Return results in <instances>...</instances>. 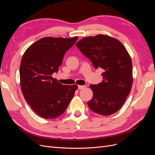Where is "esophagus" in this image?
<instances>
[{"label":"esophagus","mask_w":155,"mask_h":155,"mask_svg":"<svg viewBox=\"0 0 155 155\" xmlns=\"http://www.w3.org/2000/svg\"><path fill=\"white\" fill-rule=\"evenodd\" d=\"M86 86L85 85H78V88L80 89V90H81V89H83L84 88H85Z\"/></svg>","instance_id":"34e87169"}]
</instances>
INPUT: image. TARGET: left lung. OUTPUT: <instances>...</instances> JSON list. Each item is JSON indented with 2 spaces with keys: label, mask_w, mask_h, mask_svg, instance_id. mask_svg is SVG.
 I'll return each mask as SVG.
<instances>
[{
  "label": "left lung",
  "mask_w": 155,
  "mask_h": 155,
  "mask_svg": "<svg viewBox=\"0 0 155 155\" xmlns=\"http://www.w3.org/2000/svg\"><path fill=\"white\" fill-rule=\"evenodd\" d=\"M76 46L94 67L104 70L102 81L90 85L93 97L88 101L89 108L104 116L115 113L124 105L133 85L132 61L128 51L120 41L104 34L84 37Z\"/></svg>",
  "instance_id": "left-lung-1"
}]
</instances>
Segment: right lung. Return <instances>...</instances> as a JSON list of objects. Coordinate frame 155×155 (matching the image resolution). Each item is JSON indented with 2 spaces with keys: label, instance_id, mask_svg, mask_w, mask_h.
I'll return each mask as SVG.
<instances>
[{
  "label": "right lung",
  "instance_id": "right-lung-1",
  "mask_svg": "<svg viewBox=\"0 0 155 155\" xmlns=\"http://www.w3.org/2000/svg\"><path fill=\"white\" fill-rule=\"evenodd\" d=\"M72 38L43 37L30 46L20 65V84L25 100L37 114L45 119L61 115L72 99L76 85H64L52 77L58 72L65 52L76 43Z\"/></svg>",
  "mask_w": 155,
  "mask_h": 155
}]
</instances>
